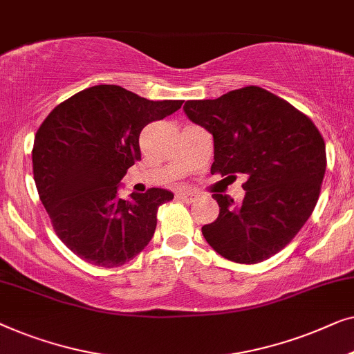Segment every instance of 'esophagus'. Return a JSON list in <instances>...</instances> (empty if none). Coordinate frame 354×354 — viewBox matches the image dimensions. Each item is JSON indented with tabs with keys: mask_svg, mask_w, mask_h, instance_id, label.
<instances>
[{
	"mask_svg": "<svg viewBox=\"0 0 354 354\" xmlns=\"http://www.w3.org/2000/svg\"><path fill=\"white\" fill-rule=\"evenodd\" d=\"M178 196H179V198H183V201H186V202H192L194 198L197 197V196H196V192H191V191H184V192H179Z\"/></svg>",
	"mask_w": 354,
	"mask_h": 354,
	"instance_id": "1",
	"label": "esophagus"
}]
</instances>
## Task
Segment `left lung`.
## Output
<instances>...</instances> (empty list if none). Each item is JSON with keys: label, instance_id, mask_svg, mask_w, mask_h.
Returning a JSON list of instances; mask_svg holds the SVG:
<instances>
[{"label": "left lung", "instance_id": "1", "mask_svg": "<svg viewBox=\"0 0 354 354\" xmlns=\"http://www.w3.org/2000/svg\"><path fill=\"white\" fill-rule=\"evenodd\" d=\"M184 112L212 133V175H243L245 197L213 194L220 215L202 227L213 250L255 265L281 252L305 225L319 198L326 142L311 118L260 86L218 99L186 101Z\"/></svg>", "mask_w": 354, "mask_h": 354}]
</instances>
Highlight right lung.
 <instances>
[{"mask_svg": "<svg viewBox=\"0 0 354 354\" xmlns=\"http://www.w3.org/2000/svg\"><path fill=\"white\" fill-rule=\"evenodd\" d=\"M183 101H149L117 84H97L64 101L35 134L32 160L39 201L57 237L82 260L117 268L151 242L157 212L173 194L151 187L117 197L141 160L139 134Z\"/></svg>", "mask_w": 354, "mask_h": 354, "instance_id": "add662e5", "label": "right lung"}]
</instances>
